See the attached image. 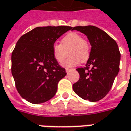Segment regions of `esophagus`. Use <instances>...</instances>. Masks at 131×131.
<instances>
[{
	"instance_id": "obj_1",
	"label": "esophagus",
	"mask_w": 131,
	"mask_h": 131,
	"mask_svg": "<svg viewBox=\"0 0 131 131\" xmlns=\"http://www.w3.org/2000/svg\"><path fill=\"white\" fill-rule=\"evenodd\" d=\"M72 69L67 68L66 69V72H67V73H69V72H70V71H72Z\"/></svg>"
}]
</instances>
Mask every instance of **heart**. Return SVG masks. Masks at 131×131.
I'll return each mask as SVG.
<instances>
[{"label": "heart", "instance_id": "obj_1", "mask_svg": "<svg viewBox=\"0 0 131 131\" xmlns=\"http://www.w3.org/2000/svg\"><path fill=\"white\" fill-rule=\"evenodd\" d=\"M69 50V57L63 62L62 65L66 67H72L77 65L81 61L85 62L89 57L90 47L89 43L81 35L77 32L67 34L62 40L61 44L54 43L52 47L53 56L57 62H62L67 56V51Z\"/></svg>", "mask_w": 131, "mask_h": 131}]
</instances>
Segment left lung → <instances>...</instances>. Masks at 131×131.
Returning a JSON list of instances; mask_svg holds the SVG:
<instances>
[{
	"instance_id": "8db88e82",
	"label": "left lung",
	"mask_w": 131,
	"mask_h": 131,
	"mask_svg": "<svg viewBox=\"0 0 131 131\" xmlns=\"http://www.w3.org/2000/svg\"><path fill=\"white\" fill-rule=\"evenodd\" d=\"M73 30L86 35L91 46L86 67L77 69L79 79L73 84V90L81 99L96 102L109 92L119 72L118 47L112 37L97 27L77 26Z\"/></svg>"
}]
</instances>
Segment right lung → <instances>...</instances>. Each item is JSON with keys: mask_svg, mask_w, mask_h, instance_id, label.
Returning <instances> with one entry per match:
<instances>
[{"mask_svg": "<svg viewBox=\"0 0 131 131\" xmlns=\"http://www.w3.org/2000/svg\"><path fill=\"white\" fill-rule=\"evenodd\" d=\"M69 26L37 27L21 36L12 52L11 72L22 97L42 104L55 95L60 79L67 74L53 56V44Z\"/></svg>", "mask_w": 131, "mask_h": 131, "instance_id": "obj_1", "label": "right lung"}]
</instances>
